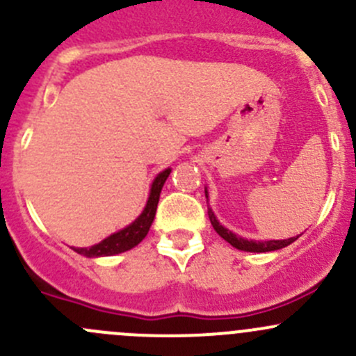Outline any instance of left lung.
<instances>
[{
    "mask_svg": "<svg viewBox=\"0 0 356 356\" xmlns=\"http://www.w3.org/2000/svg\"><path fill=\"white\" fill-rule=\"evenodd\" d=\"M204 196L208 198V193L207 189H204ZM208 217H210V222L211 225H213V229L217 231V234L220 236V238H224L225 241L229 243V245H232L234 248H238V250H243V251H253V253H265V251H275V250H281V248L291 245V243H294L298 239L296 238H289V239H281V241H248L245 238H239V236L232 234L229 229H225L224 225L218 224V220L215 218L213 211L208 210Z\"/></svg>",
    "mask_w": 356,
    "mask_h": 356,
    "instance_id": "1",
    "label": "left lung"
}]
</instances>
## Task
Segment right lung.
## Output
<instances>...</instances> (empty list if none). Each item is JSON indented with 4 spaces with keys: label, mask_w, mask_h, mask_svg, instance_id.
<instances>
[{
    "label": "right lung",
    "mask_w": 356,
    "mask_h": 356,
    "mask_svg": "<svg viewBox=\"0 0 356 356\" xmlns=\"http://www.w3.org/2000/svg\"><path fill=\"white\" fill-rule=\"evenodd\" d=\"M168 174H170V168H167V170H163L161 174L156 175V179L153 181L152 191H149V198H148V203H146V208L131 225H127V227L122 229V231L108 236V238L103 239V241L98 243V245L91 248H75V251H77L79 254H84V257H89V258L110 257V254L124 253V251L138 246L139 243L146 238L149 227H152L153 218H155V213H156L158 200H160L161 188H163Z\"/></svg>",
    "instance_id": "1"
}]
</instances>
